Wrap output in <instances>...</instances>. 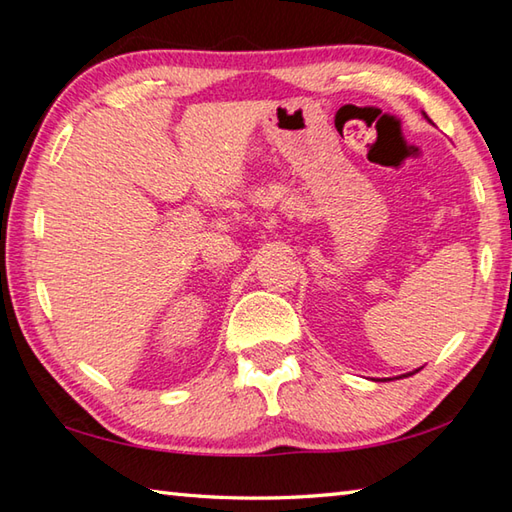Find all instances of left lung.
Wrapping results in <instances>:
<instances>
[{
  "mask_svg": "<svg viewBox=\"0 0 512 512\" xmlns=\"http://www.w3.org/2000/svg\"><path fill=\"white\" fill-rule=\"evenodd\" d=\"M424 117H427V115H424ZM427 119H429V117H427ZM418 370H420V368H418ZM418 370H413V372H418ZM413 372H409V375H413ZM402 377H406V375H402ZM402 377H400V379H402Z\"/></svg>",
  "mask_w": 512,
  "mask_h": 512,
  "instance_id": "obj_1",
  "label": "left lung"
}]
</instances>
